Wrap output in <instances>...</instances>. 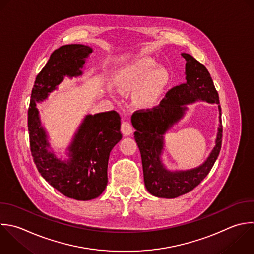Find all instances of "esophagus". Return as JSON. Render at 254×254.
I'll use <instances>...</instances> for the list:
<instances>
[{"label":"esophagus","mask_w":254,"mask_h":254,"mask_svg":"<svg viewBox=\"0 0 254 254\" xmlns=\"http://www.w3.org/2000/svg\"><path fill=\"white\" fill-rule=\"evenodd\" d=\"M121 131L124 136H130L133 134V127L128 121H123L121 124Z\"/></svg>","instance_id":"34e87169"}]
</instances>
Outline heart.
Instances as JSON below:
<instances>
[{"label":"heart","mask_w":254,"mask_h":254,"mask_svg":"<svg viewBox=\"0 0 254 254\" xmlns=\"http://www.w3.org/2000/svg\"><path fill=\"white\" fill-rule=\"evenodd\" d=\"M148 58L138 59L120 66L112 78L113 86L122 94L132 93L133 104L140 109L156 107L169 82L170 73ZM111 93V89L108 88Z\"/></svg>","instance_id":"b5f03b06"}]
</instances>
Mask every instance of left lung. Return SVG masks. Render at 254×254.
<instances>
[{"label": "left lung", "instance_id": "obj_1", "mask_svg": "<svg viewBox=\"0 0 254 254\" xmlns=\"http://www.w3.org/2000/svg\"><path fill=\"white\" fill-rule=\"evenodd\" d=\"M182 56L186 60L185 83L172 88L157 107L136 111L131 118L136 129L134 138L141 153L145 187L158 197L175 198L193 190L207 176L221 148V109L209 72L190 55L183 53ZM197 101L218 105L219 127L215 146L199 166L188 170H170L162 159L164 135L184 117L188 105Z\"/></svg>", "mask_w": 254, "mask_h": 254}]
</instances>
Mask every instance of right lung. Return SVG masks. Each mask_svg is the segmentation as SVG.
Here are the masks:
<instances>
[{
  "instance_id": "add662e5",
  "label": "right lung",
  "mask_w": 254,
  "mask_h": 254,
  "mask_svg": "<svg viewBox=\"0 0 254 254\" xmlns=\"http://www.w3.org/2000/svg\"><path fill=\"white\" fill-rule=\"evenodd\" d=\"M92 52L84 45H66L56 50L36 78L29 108L31 151L39 172L60 192L77 200L93 199L105 190L110 152L122 139L121 117L114 110L86 114L64 157L52 147L37 104L58 90L65 77L82 76Z\"/></svg>"
}]
</instances>
